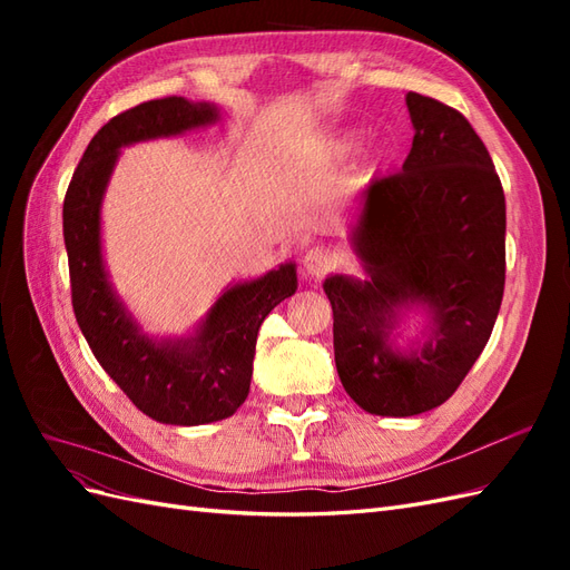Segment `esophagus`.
<instances>
[{"label":"esophagus","mask_w":570,"mask_h":570,"mask_svg":"<svg viewBox=\"0 0 570 570\" xmlns=\"http://www.w3.org/2000/svg\"><path fill=\"white\" fill-rule=\"evenodd\" d=\"M333 266H335V256L331 249L312 247L304 254V271L306 275H312V278H321V275H325Z\"/></svg>","instance_id":"obj_1"}]
</instances>
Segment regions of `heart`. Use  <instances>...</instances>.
<instances>
[{"label":"heart","mask_w":570,"mask_h":570,"mask_svg":"<svg viewBox=\"0 0 570 570\" xmlns=\"http://www.w3.org/2000/svg\"><path fill=\"white\" fill-rule=\"evenodd\" d=\"M352 149H354V137H350V135L335 137V140L327 145V154H331L333 159H344Z\"/></svg>","instance_id":"1"}]
</instances>
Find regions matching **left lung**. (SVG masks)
Returning <instances> with one entry per match:
<instances>
[{"label":"left lung","mask_w":570,"mask_h":570,"mask_svg":"<svg viewBox=\"0 0 570 570\" xmlns=\"http://www.w3.org/2000/svg\"><path fill=\"white\" fill-rule=\"evenodd\" d=\"M416 135L400 174L361 195L352 245L366 281L331 275L335 366L375 416H416L456 392L492 335L507 273V204L488 147L456 109L406 95ZM425 305L421 351L389 344L402 307Z\"/></svg>","instance_id":"obj_1"}]
</instances>
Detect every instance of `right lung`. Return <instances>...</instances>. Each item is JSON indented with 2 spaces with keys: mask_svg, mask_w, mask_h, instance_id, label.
I'll return each instance as SVG.
<instances>
[{
  "mask_svg": "<svg viewBox=\"0 0 570 570\" xmlns=\"http://www.w3.org/2000/svg\"><path fill=\"white\" fill-rule=\"evenodd\" d=\"M216 118L214 105L185 97L151 99L114 116L85 149L63 199V243L80 331L99 366L128 400L149 419L168 425L223 421L243 406L258 327L297 289L295 264H283L223 292L197 335L164 342L142 335L114 295L101 262L99 206L118 149L209 126Z\"/></svg>",
  "mask_w": 570,
  "mask_h": 570,
  "instance_id": "obj_1",
  "label": "right lung"
}]
</instances>
